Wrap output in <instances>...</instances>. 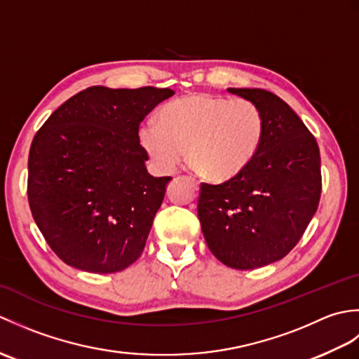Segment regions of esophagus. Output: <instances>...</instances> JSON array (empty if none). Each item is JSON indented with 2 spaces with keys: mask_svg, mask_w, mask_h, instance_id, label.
I'll return each instance as SVG.
<instances>
[{
  "mask_svg": "<svg viewBox=\"0 0 359 359\" xmlns=\"http://www.w3.org/2000/svg\"><path fill=\"white\" fill-rule=\"evenodd\" d=\"M188 180H189V182H191V185H193V187H194L196 189H197V188H199V182H197V180H196L194 177H188Z\"/></svg>",
  "mask_w": 359,
  "mask_h": 359,
  "instance_id": "esophagus-1",
  "label": "esophagus"
}]
</instances>
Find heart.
<instances>
[{
	"mask_svg": "<svg viewBox=\"0 0 359 359\" xmlns=\"http://www.w3.org/2000/svg\"><path fill=\"white\" fill-rule=\"evenodd\" d=\"M264 134V114L248 98L191 94L163 104L156 126L140 131V142L165 171L174 170L187 152L194 171L226 180L250 165Z\"/></svg>",
	"mask_w": 359,
	"mask_h": 359,
	"instance_id": "b5f03b06",
	"label": "heart"
}]
</instances>
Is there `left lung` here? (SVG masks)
<instances>
[{
	"mask_svg": "<svg viewBox=\"0 0 359 359\" xmlns=\"http://www.w3.org/2000/svg\"><path fill=\"white\" fill-rule=\"evenodd\" d=\"M255 102L265 118L257 154L219 185L201 184L202 233L220 262L253 270L292 251L315 216L323 189L316 139L290 106L270 90L230 88Z\"/></svg>",
	"mask_w": 359,
	"mask_h": 359,
	"instance_id": "8db88e82",
	"label": "left lung"
}]
</instances>
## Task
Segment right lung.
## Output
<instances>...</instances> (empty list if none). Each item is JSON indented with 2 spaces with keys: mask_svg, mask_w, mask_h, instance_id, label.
Instances as JSON below:
<instances>
[{
  "mask_svg": "<svg viewBox=\"0 0 359 359\" xmlns=\"http://www.w3.org/2000/svg\"><path fill=\"white\" fill-rule=\"evenodd\" d=\"M172 94L168 88L93 86L66 100L36 131L27 201L65 264L116 273L140 257L171 177L148 174L139 126Z\"/></svg>",
  "mask_w": 359,
  "mask_h": 359,
  "instance_id": "add662e5",
  "label": "right lung"
}]
</instances>
